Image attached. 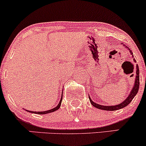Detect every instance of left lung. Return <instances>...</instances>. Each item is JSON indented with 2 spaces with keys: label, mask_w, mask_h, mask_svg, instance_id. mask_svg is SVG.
<instances>
[{
  "label": "left lung",
  "mask_w": 146,
  "mask_h": 146,
  "mask_svg": "<svg viewBox=\"0 0 146 146\" xmlns=\"http://www.w3.org/2000/svg\"><path fill=\"white\" fill-rule=\"evenodd\" d=\"M124 46V45H123ZM125 48H128L127 46H125ZM128 49L129 50V52L130 53V54L132 55V51H130V48H128ZM134 62H136V60L135 59H133ZM139 66L138 65H136V76H135V82H134V85L132 86V90H130V93L128 95L126 98L123 100L121 103L119 104L115 105V106H104V105H100L98 104L95 103L91 100L89 97V100H90V102L93 106L95 107V108H98V109H101V110H109V111H112V110H119L121 109V108H124V107L127 106L130 102H132V100H133V98H135V95H137V93H138L139 91Z\"/></svg>",
  "instance_id": "left-lung-1"
}]
</instances>
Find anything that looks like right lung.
<instances>
[{"mask_svg": "<svg viewBox=\"0 0 146 146\" xmlns=\"http://www.w3.org/2000/svg\"><path fill=\"white\" fill-rule=\"evenodd\" d=\"M62 100V98H61V99H60L59 104H58V106H57L56 107H55V108H52V109H50V110H46V111H41V112L30 111V110H25H25H27V111L29 112V113H35V114H38V115H43V114H48V113H52V112L56 111V110H58V109H59V108H60V106H61Z\"/></svg>", "mask_w": 146, "mask_h": 146, "instance_id": "right-lung-1", "label": "right lung"}]
</instances>
